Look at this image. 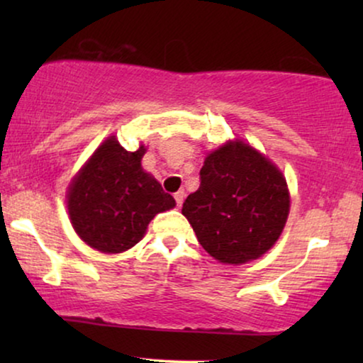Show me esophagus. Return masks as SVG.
<instances>
[{
  "mask_svg": "<svg viewBox=\"0 0 363 363\" xmlns=\"http://www.w3.org/2000/svg\"><path fill=\"white\" fill-rule=\"evenodd\" d=\"M183 200H185V191H183V190L177 191V193H175V201H177V205H178V206H182Z\"/></svg>",
  "mask_w": 363,
  "mask_h": 363,
  "instance_id": "1",
  "label": "esophagus"
}]
</instances>
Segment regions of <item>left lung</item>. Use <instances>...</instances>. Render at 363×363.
Returning a JSON list of instances; mask_svg holds the SVG:
<instances>
[{"label":"left lung","mask_w":363,"mask_h":363,"mask_svg":"<svg viewBox=\"0 0 363 363\" xmlns=\"http://www.w3.org/2000/svg\"><path fill=\"white\" fill-rule=\"evenodd\" d=\"M200 180L182 213L208 255L238 266L274 246L291 198L284 175L269 158L242 140L228 142L205 158Z\"/></svg>","instance_id":"left-lung-1"}]
</instances>
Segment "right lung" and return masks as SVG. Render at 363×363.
<instances>
[{"mask_svg": "<svg viewBox=\"0 0 363 363\" xmlns=\"http://www.w3.org/2000/svg\"><path fill=\"white\" fill-rule=\"evenodd\" d=\"M145 147L128 152L108 137L92 153L67 190V211L79 238L94 250L117 255L135 246L155 215L175 200L143 172Z\"/></svg>", "mask_w": 363, "mask_h": 363, "instance_id": "right-lung-1", "label": "right lung"}]
</instances>
